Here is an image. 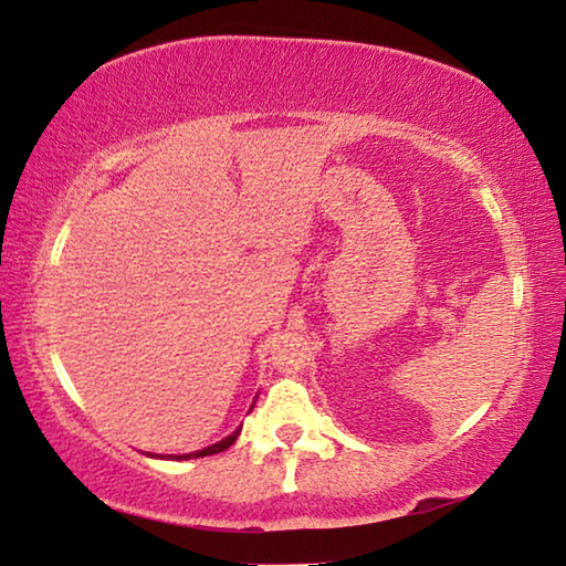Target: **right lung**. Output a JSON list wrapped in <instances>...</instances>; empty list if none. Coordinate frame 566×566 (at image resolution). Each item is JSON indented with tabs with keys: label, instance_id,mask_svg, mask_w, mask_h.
<instances>
[{
	"label": "right lung",
	"instance_id": "1",
	"mask_svg": "<svg viewBox=\"0 0 566 566\" xmlns=\"http://www.w3.org/2000/svg\"><path fill=\"white\" fill-rule=\"evenodd\" d=\"M239 432H242V429H237V432H232V434H229V437H224L222 442H217V444L207 447V449H199V452H191V454H179V457H169V459H197V457H207V454H219V452H224V449H229V447H232V444L237 442Z\"/></svg>",
	"mask_w": 566,
	"mask_h": 566
}]
</instances>
